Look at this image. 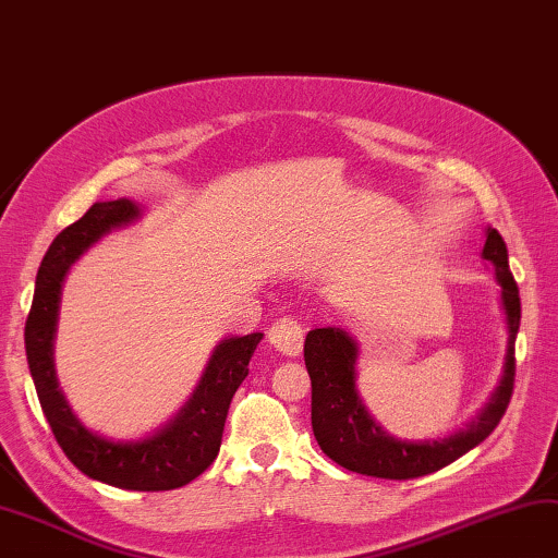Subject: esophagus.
<instances>
[{"instance_id":"esophagus-1","label":"esophagus","mask_w":558,"mask_h":558,"mask_svg":"<svg viewBox=\"0 0 558 558\" xmlns=\"http://www.w3.org/2000/svg\"><path fill=\"white\" fill-rule=\"evenodd\" d=\"M269 344L277 347L281 354L287 356H299L303 350V325L296 318H289L283 315L277 323H271V328L267 330Z\"/></svg>"}]
</instances>
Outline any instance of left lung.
<instances>
[{
	"instance_id": "8db88e82",
	"label": "left lung",
	"mask_w": 558,
	"mask_h": 558,
	"mask_svg": "<svg viewBox=\"0 0 558 558\" xmlns=\"http://www.w3.org/2000/svg\"><path fill=\"white\" fill-rule=\"evenodd\" d=\"M483 257L496 267L502 289V308L508 315L506 374L486 410L461 433L435 442L396 439L366 413L354 386L356 344L340 328H315L306 335L303 356L311 376V423L320 449L335 464L364 476L408 481L427 476L464 457L481 445L506 415L514 388V338L520 330V289L508 267V247L496 228H488Z\"/></svg>"
}]
</instances>
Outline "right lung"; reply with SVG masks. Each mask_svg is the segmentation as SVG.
Returning a JSON list of instances; mask_svg holds the SVG:
<instances>
[{
	"label": "right lung",
	"instance_id": "add662e5",
	"mask_svg": "<svg viewBox=\"0 0 558 558\" xmlns=\"http://www.w3.org/2000/svg\"><path fill=\"white\" fill-rule=\"evenodd\" d=\"M138 216L129 198L94 204L75 223L52 240L38 267L34 303H31L24 342L31 376L48 425L60 449L84 476L125 490H172L202 476L218 457L220 439L240 384L250 374L247 364L262 332L223 340L206 366L202 384L170 425L143 442H111L89 433L60 393L52 369V332H56L60 283L84 250L111 228Z\"/></svg>",
	"mask_w": 558,
	"mask_h": 558
}]
</instances>
